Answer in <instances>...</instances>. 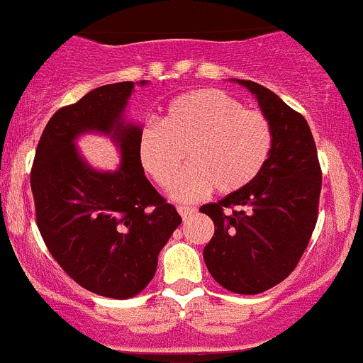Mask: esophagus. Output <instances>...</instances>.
<instances>
[{"mask_svg":"<svg viewBox=\"0 0 363 363\" xmlns=\"http://www.w3.org/2000/svg\"><path fill=\"white\" fill-rule=\"evenodd\" d=\"M177 210H179V213H181L182 218H188L189 215H194L195 211H197V208H195V206H179Z\"/></svg>","mask_w":363,"mask_h":363,"instance_id":"obj_1","label":"esophagus"}]
</instances>
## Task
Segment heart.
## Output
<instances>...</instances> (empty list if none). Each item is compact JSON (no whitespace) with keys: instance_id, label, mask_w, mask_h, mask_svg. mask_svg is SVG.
I'll list each match as a JSON object with an SVG mask.
<instances>
[{"instance_id":"b5f03b06","label":"heart","mask_w":363,"mask_h":363,"mask_svg":"<svg viewBox=\"0 0 363 363\" xmlns=\"http://www.w3.org/2000/svg\"><path fill=\"white\" fill-rule=\"evenodd\" d=\"M275 148L271 121L260 110L217 88H199L166 104L161 121H145L137 133V157L150 179L169 188L181 172L184 150L191 164L172 194L194 201L217 188L235 194L262 174Z\"/></svg>"}]
</instances>
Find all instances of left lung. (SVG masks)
Returning a JSON list of instances; mask_svg holds the SVG:
<instances>
[{"label": "left lung", "mask_w": 363, "mask_h": 363, "mask_svg": "<svg viewBox=\"0 0 363 363\" xmlns=\"http://www.w3.org/2000/svg\"><path fill=\"white\" fill-rule=\"evenodd\" d=\"M255 94L275 132V148L247 188L204 204L215 233L204 247L208 271L238 295H259L291 275L318 218L322 169L311 128L302 113L253 81Z\"/></svg>", "instance_id": "1"}]
</instances>
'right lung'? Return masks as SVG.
Wrapping results in <instances>:
<instances>
[{
  "label": "right lung",
  "mask_w": 363,
  "mask_h": 363,
  "mask_svg": "<svg viewBox=\"0 0 363 363\" xmlns=\"http://www.w3.org/2000/svg\"><path fill=\"white\" fill-rule=\"evenodd\" d=\"M132 90V81L104 84L57 110L30 169L35 222L55 262L88 291L119 300L148 286L182 222L137 157L139 126L123 119ZM83 131L113 133L123 157L117 172H97L79 157L73 139Z\"/></svg>",
  "instance_id": "1"
}]
</instances>
